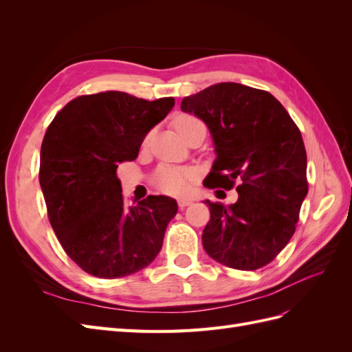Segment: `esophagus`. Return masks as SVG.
Returning <instances> with one entry per match:
<instances>
[{
    "instance_id": "esophagus-1",
    "label": "esophagus",
    "mask_w": 352,
    "mask_h": 352,
    "mask_svg": "<svg viewBox=\"0 0 352 352\" xmlns=\"http://www.w3.org/2000/svg\"><path fill=\"white\" fill-rule=\"evenodd\" d=\"M192 204V201L190 199H188V198H180L179 201H177V206H179V208H185V207H188V206H190Z\"/></svg>"
}]
</instances>
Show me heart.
Masks as SVG:
<instances>
[{
  "instance_id": "1",
  "label": "heart",
  "mask_w": 352,
  "mask_h": 352,
  "mask_svg": "<svg viewBox=\"0 0 352 352\" xmlns=\"http://www.w3.org/2000/svg\"><path fill=\"white\" fill-rule=\"evenodd\" d=\"M197 123H201L197 117L182 114L175 119V127L176 131L184 136V133L189 129L190 126ZM148 141V138L145 142ZM197 172L194 168H175V167H160L155 175L153 176V185L162 190L164 194L170 195H182L185 194L190 182L195 180Z\"/></svg>"
}]
</instances>
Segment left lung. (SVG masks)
Returning a JSON list of instances; mask_svg holds the SVG:
<instances>
[{
  "instance_id": "1",
  "label": "left lung",
  "mask_w": 352,
  "mask_h": 352,
  "mask_svg": "<svg viewBox=\"0 0 352 352\" xmlns=\"http://www.w3.org/2000/svg\"><path fill=\"white\" fill-rule=\"evenodd\" d=\"M180 109L204 122L214 142L204 185L228 190L239 184L235 204L206 201L211 216L202 247L228 267L257 270L292 238L308 192L301 132L270 92L235 82L189 95Z\"/></svg>"
}]
</instances>
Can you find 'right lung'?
Here are the masks:
<instances>
[{
  "label": "right lung",
  "instance_id": "1",
  "mask_svg": "<svg viewBox=\"0 0 352 352\" xmlns=\"http://www.w3.org/2000/svg\"><path fill=\"white\" fill-rule=\"evenodd\" d=\"M120 91L82 95L60 110L41 146L39 184L63 250L82 270L117 279L151 264L177 212L176 199L150 195L126 207L116 170L132 162L146 133L173 109Z\"/></svg>",
  "mask_w": 352,
  "mask_h": 352
}]
</instances>
